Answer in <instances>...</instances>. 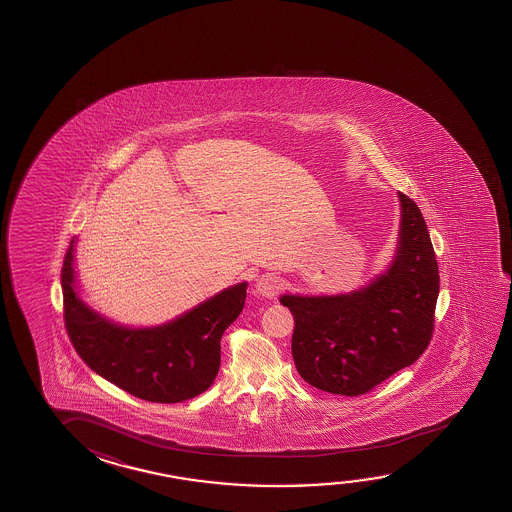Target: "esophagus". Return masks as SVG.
I'll list each match as a JSON object with an SVG mask.
<instances>
[{"mask_svg":"<svg viewBox=\"0 0 512 512\" xmlns=\"http://www.w3.org/2000/svg\"><path fill=\"white\" fill-rule=\"evenodd\" d=\"M281 290V281L279 277H275L272 274L261 275L260 279L256 281V288L254 293L258 297L274 298L277 293Z\"/></svg>","mask_w":512,"mask_h":512,"instance_id":"esophagus-1","label":"esophagus"}]
</instances>
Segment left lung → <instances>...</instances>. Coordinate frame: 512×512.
I'll return each instance as SVG.
<instances>
[{"label": "left lung", "mask_w": 512, "mask_h": 512, "mask_svg": "<svg viewBox=\"0 0 512 512\" xmlns=\"http://www.w3.org/2000/svg\"><path fill=\"white\" fill-rule=\"evenodd\" d=\"M401 221L389 267L359 290L281 295L295 318L291 353L309 385L341 396L366 394L412 366L433 334L440 275L428 226L397 192Z\"/></svg>", "instance_id": "8db88e82"}]
</instances>
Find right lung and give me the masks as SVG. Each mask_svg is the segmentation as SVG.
<instances>
[{"label":"right lung","instance_id":"obj_1","mask_svg":"<svg viewBox=\"0 0 512 512\" xmlns=\"http://www.w3.org/2000/svg\"><path fill=\"white\" fill-rule=\"evenodd\" d=\"M76 244L74 237L63 261V304L70 341L86 366L152 403H180L205 392L219 373L222 334L244 309L247 283L224 288L162 325L129 327L79 295Z\"/></svg>","mask_w":512,"mask_h":512}]
</instances>
